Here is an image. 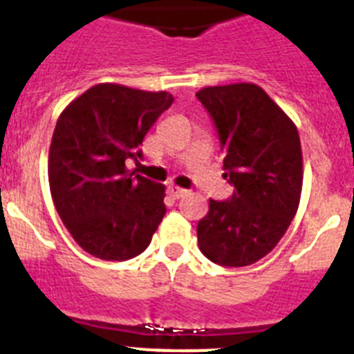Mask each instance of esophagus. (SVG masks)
Masks as SVG:
<instances>
[{
    "label": "esophagus",
    "mask_w": 354,
    "mask_h": 354,
    "mask_svg": "<svg viewBox=\"0 0 354 354\" xmlns=\"http://www.w3.org/2000/svg\"><path fill=\"white\" fill-rule=\"evenodd\" d=\"M186 189H183V187H179V186H168V195L170 196H174V198H183L184 195H186Z\"/></svg>",
    "instance_id": "1"
}]
</instances>
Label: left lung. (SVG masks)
<instances>
[{
    "mask_svg": "<svg viewBox=\"0 0 354 354\" xmlns=\"http://www.w3.org/2000/svg\"><path fill=\"white\" fill-rule=\"evenodd\" d=\"M214 122L230 198L209 200L196 225L200 252L214 264L243 268L266 257L298 211L303 158L294 122L253 83L207 86L198 93Z\"/></svg>",
    "mask_w": 354,
    "mask_h": 354,
    "instance_id": "obj_1",
    "label": "left lung"
}]
</instances>
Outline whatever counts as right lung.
Wrapping results in <instances>:
<instances>
[{
    "label": "right lung",
    "mask_w": 354,
    "mask_h": 354,
    "mask_svg": "<svg viewBox=\"0 0 354 354\" xmlns=\"http://www.w3.org/2000/svg\"><path fill=\"white\" fill-rule=\"evenodd\" d=\"M174 97L101 83L62 111L49 149L55 207L77 245L102 261H127L150 245L165 205V186L132 175L126 162Z\"/></svg>",
    "instance_id": "add662e5"
}]
</instances>
